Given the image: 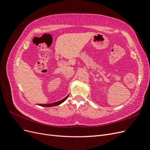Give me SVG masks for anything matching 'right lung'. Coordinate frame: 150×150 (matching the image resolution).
<instances>
[{
    "instance_id": "obj_1",
    "label": "right lung",
    "mask_w": 150,
    "mask_h": 150,
    "mask_svg": "<svg viewBox=\"0 0 150 150\" xmlns=\"http://www.w3.org/2000/svg\"><path fill=\"white\" fill-rule=\"evenodd\" d=\"M68 98V96H66L65 98H64L63 99H62V100L61 101H57V102H55V103H51V104H39V106H44V107H51V106H57V105H59L60 104L62 103L63 102H64L66 99Z\"/></svg>"
}]
</instances>
